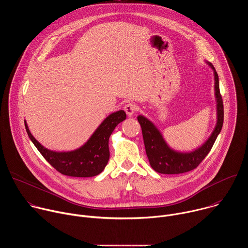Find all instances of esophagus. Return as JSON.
<instances>
[{
    "instance_id": "obj_1",
    "label": "esophagus",
    "mask_w": 248,
    "mask_h": 248,
    "mask_svg": "<svg viewBox=\"0 0 248 248\" xmlns=\"http://www.w3.org/2000/svg\"><path fill=\"white\" fill-rule=\"evenodd\" d=\"M124 112L126 113V115L127 116H133L134 115V113L136 112V110H137V107H136V105L135 104H132V103H129V104H126L124 107Z\"/></svg>"
}]
</instances>
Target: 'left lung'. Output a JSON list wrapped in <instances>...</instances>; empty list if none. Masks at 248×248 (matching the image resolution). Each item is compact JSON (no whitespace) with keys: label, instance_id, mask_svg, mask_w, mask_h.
<instances>
[{"label":"left lung","instance_id":"left-lung-1","mask_svg":"<svg viewBox=\"0 0 248 248\" xmlns=\"http://www.w3.org/2000/svg\"><path fill=\"white\" fill-rule=\"evenodd\" d=\"M209 65L214 70L215 96L217 100V124L206 142L192 152H176L170 148L164 140L161 132L148 119L138 116L137 120L142 129L146 155L154 170L160 173L174 174L194 170L208 155L222 130L224 123V105L219 87V77L213 64Z\"/></svg>","mask_w":248,"mask_h":248}]
</instances>
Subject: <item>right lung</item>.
<instances>
[{"label": "right lung", "mask_w": 248, "mask_h": 248, "mask_svg": "<svg viewBox=\"0 0 248 248\" xmlns=\"http://www.w3.org/2000/svg\"><path fill=\"white\" fill-rule=\"evenodd\" d=\"M125 118L126 115L123 110L111 114L103 121L84 145L69 152H55L45 148L33 137L26 122L24 124L35 147L59 172L77 178H89L102 172L107 166L110 158L109 138L115 127Z\"/></svg>", "instance_id": "right-lung-1"}]
</instances>
